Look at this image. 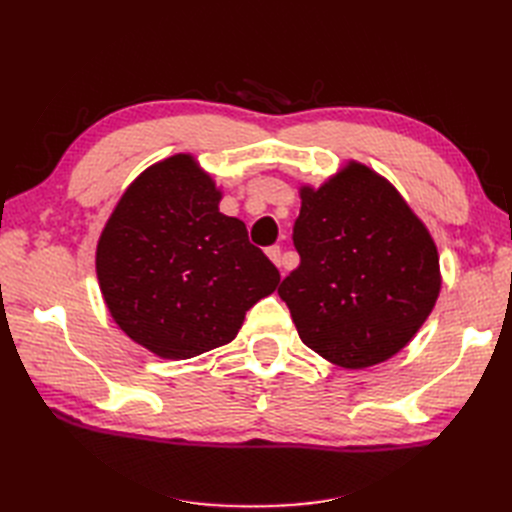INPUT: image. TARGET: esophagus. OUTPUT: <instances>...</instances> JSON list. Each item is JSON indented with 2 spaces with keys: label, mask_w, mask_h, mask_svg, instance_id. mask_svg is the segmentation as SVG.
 Segmentation results:
<instances>
[{
  "label": "esophagus",
  "mask_w": 512,
  "mask_h": 512,
  "mask_svg": "<svg viewBox=\"0 0 512 512\" xmlns=\"http://www.w3.org/2000/svg\"><path fill=\"white\" fill-rule=\"evenodd\" d=\"M267 256L271 258V262L275 267H284V258H282V247L280 245H271V247H267Z\"/></svg>",
  "instance_id": "obj_1"
}]
</instances>
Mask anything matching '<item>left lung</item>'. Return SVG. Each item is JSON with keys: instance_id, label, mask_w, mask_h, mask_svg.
Listing matches in <instances>:
<instances>
[{"instance_id": "left-lung-1", "label": "left lung", "mask_w": 512, "mask_h": 512, "mask_svg": "<svg viewBox=\"0 0 512 512\" xmlns=\"http://www.w3.org/2000/svg\"><path fill=\"white\" fill-rule=\"evenodd\" d=\"M294 247L301 256L277 288L301 342L344 369L389 361L438 301L436 241L395 185L348 160L318 188H299Z\"/></svg>"}]
</instances>
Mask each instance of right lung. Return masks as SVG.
<instances>
[{
	"label": "right lung",
	"mask_w": 512,
	"mask_h": 512,
	"mask_svg": "<svg viewBox=\"0 0 512 512\" xmlns=\"http://www.w3.org/2000/svg\"><path fill=\"white\" fill-rule=\"evenodd\" d=\"M222 188L192 153L145 168L121 194L96 247L117 327L160 359L183 361L237 337L280 271L220 211Z\"/></svg>",
	"instance_id": "1"
}]
</instances>
